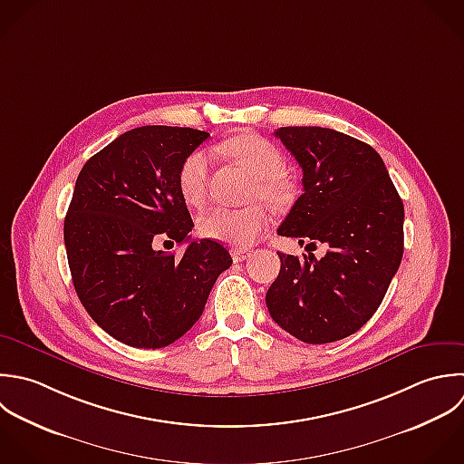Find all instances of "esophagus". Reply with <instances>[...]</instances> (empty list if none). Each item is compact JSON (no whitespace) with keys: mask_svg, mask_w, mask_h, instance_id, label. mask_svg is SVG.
Returning <instances> with one entry per match:
<instances>
[{"mask_svg":"<svg viewBox=\"0 0 464 464\" xmlns=\"http://www.w3.org/2000/svg\"><path fill=\"white\" fill-rule=\"evenodd\" d=\"M251 255H253V251H251V249H246V247H233V249H231V256H233L235 262H242V260L249 258Z\"/></svg>","mask_w":464,"mask_h":464,"instance_id":"34e87169","label":"esophagus"}]
</instances>
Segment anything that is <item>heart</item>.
Wrapping results in <instances>:
<instances>
[{"label": "heart", "mask_w": 464, "mask_h": 464, "mask_svg": "<svg viewBox=\"0 0 464 464\" xmlns=\"http://www.w3.org/2000/svg\"><path fill=\"white\" fill-rule=\"evenodd\" d=\"M220 150L255 177L249 198H260L273 209H285L293 204L296 184L284 173V155L271 140L256 133H240L224 140ZM177 188L188 206L197 208L204 202L208 188L206 151L197 150L182 160ZM267 213L258 204L242 209L215 208L200 217L198 231L206 238L247 247L267 229Z\"/></svg>", "instance_id": "b5f03b06"}]
</instances>
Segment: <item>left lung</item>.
Returning <instances> with one entry per match:
<instances>
[{
    "label": "left lung",
    "instance_id": "8db88e82",
    "mask_svg": "<svg viewBox=\"0 0 464 464\" xmlns=\"http://www.w3.org/2000/svg\"><path fill=\"white\" fill-rule=\"evenodd\" d=\"M275 135L304 171V193L278 235L329 249L320 260L278 253L282 266L266 304L295 338L338 342L383 302L403 256L405 208L372 146L320 126H285Z\"/></svg>",
    "mask_w": 464,
    "mask_h": 464
}]
</instances>
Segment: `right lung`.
I'll list each match as a JSON object with an SVG mask.
<instances>
[{
    "mask_svg": "<svg viewBox=\"0 0 464 464\" xmlns=\"http://www.w3.org/2000/svg\"><path fill=\"white\" fill-rule=\"evenodd\" d=\"M208 131L140 126L82 166L64 246L75 293L92 320L137 349H160L200 318L209 291L233 258L209 238L191 240V215L177 188L182 160ZM157 239L189 241L182 257L157 252Z\"/></svg>",
    "mask_w": 464,
    "mask_h": 464,
    "instance_id": "obj_1",
    "label": "right lung"
}]
</instances>
